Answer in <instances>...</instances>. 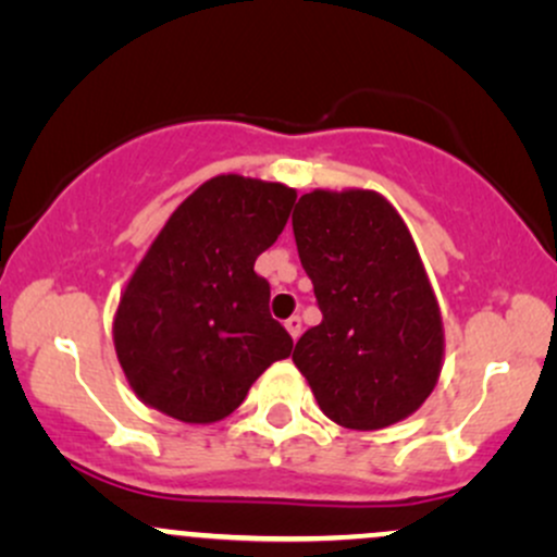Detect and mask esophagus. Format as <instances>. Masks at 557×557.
Returning a JSON list of instances; mask_svg holds the SVG:
<instances>
[{
    "mask_svg": "<svg viewBox=\"0 0 557 557\" xmlns=\"http://www.w3.org/2000/svg\"><path fill=\"white\" fill-rule=\"evenodd\" d=\"M285 330L290 332L293 341H298V337H300V330H304V322H300V317H290V319H287V322H285Z\"/></svg>",
    "mask_w": 557,
    "mask_h": 557,
    "instance_id": "1",
    "label": "esophagus"
}]
</instances>
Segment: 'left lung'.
<instances>
[{
    "instance_id": "1",
    "label": "left lung",
    "mask_w": 557,
    "mask_h": 557,
    "mask_svg": "<svg viewBox=\"0 0 557 557\" xmlns=\"http://www.w3.org/2000/svg\"><path fill=\"white\" fill-rule=\"evenodd\" d=\"M293 235L322 309L293 363L322 413L361 432L411 417L440 380L445 332L403 216L376 190L317 188L298 198Z\"/></svg>"
}]
</instances>
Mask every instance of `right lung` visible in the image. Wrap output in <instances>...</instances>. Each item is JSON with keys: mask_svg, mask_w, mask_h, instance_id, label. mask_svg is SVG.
<instances>
[{"mask_svg": "<svg viewBox=\"0 0 557 557\" xmlns=\"http://www.w3.org/2000/svg\"><path fill=\"white\" fill-rule=\"evenodd\" d=\"M296 188L216 175L190 194L127 280L112 337L127 385L146 406L214 424L246 400L293 337L270 314V283L253 272L277 240Z\"/></svg>", "mask_w": 557, "mask_h": 557, "instance_id": "add662e5", "label": "right lung"}]
</instances>
